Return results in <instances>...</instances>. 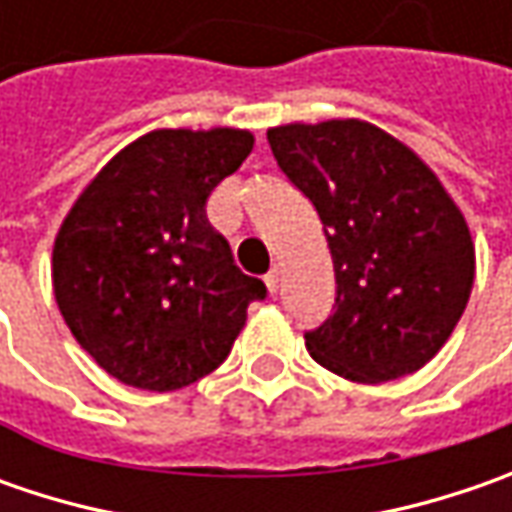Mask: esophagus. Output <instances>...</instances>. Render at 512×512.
<instances>
[{
    "mask_svg": "<svg viewBox=\"0 0 512 512\" xmlns=\"http://www.w3.org/2000/svg\"><path fill=\"white\" fill-rule=\"evenodd\" d=\"M265 285L270 293H279V287H282V267H273V270L267 273Z\"/></svg>",
    "mask_w": 512,
    "mask_h": 512,
    "instance_id": "1",
    "label": "esophagus"
}]
</instances>
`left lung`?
I'll return each instance as SVG.
<instances>
[{"mask_svg":"<svg viewBox=\"0 0 512 512\" xmlns=\"http://www.w3.org/2000/svg\"><path fill=\"white\" fill-rule=\"evenodd\" d=\"M276 165L313 202L336 273V305L305 344L350 382L416 373L459 325L476 276L462 210L436 173L359 119L267 130Z\"/></svg>","mask_w":512,"mask_h":512,"instance_id":"8db88e82","label":"left lung"}]
</instances>
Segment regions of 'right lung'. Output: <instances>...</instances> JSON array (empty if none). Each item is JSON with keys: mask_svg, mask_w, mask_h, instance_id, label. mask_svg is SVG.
I'll return each mask as SVG.
<instances>
[{"mask_svg": "<svg viewBox=\"0 0 512 512\" xmlns=\"http://www.w3.org/2000/svg\"><path fill=\"white\" fill-rule=\"evenodd\" d=\"M250 150L247 130H153L70 207L53 245V293L113 379L153 393L199 382L227 359L247 305L267 296L205 213Z\"/></svg>", "mask_w": 512, "mask_h": 512, "instance_id": "obj_1", "label": "right lung"}]
</instances>
